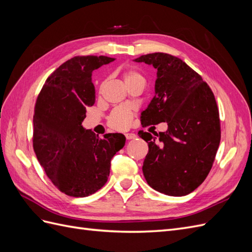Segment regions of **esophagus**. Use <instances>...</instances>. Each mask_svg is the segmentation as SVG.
Wrapping results in <instances>:
<instances>
[{
	"instance_id": "obj_1",
	"label": "esophagus",
	"mask_w": 252,
	"mask_h": 252,
	"mask_svg": "<svg viewBox=\"0 0 252 252\" xmlns=\"http://www.w3.org/2000/svg\"><path fill=\"white\" fill-rule=\"evenodd\" d=\"M125 136H126L127 140H133V139L136 138V134L135 133H126Z\"/></svg>"
}]
</instances>
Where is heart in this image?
<instances>
[{
  "label": "heart",
  "instance_id": "heart-1",
  "mask_svg": "<svg viewBox=\"0 0 252 252\" xmlns=\"http://www.w3.org/2000/svg\"><path fill=\"white\" fill-rule=\"evenodd\" d=\"M123 80L125 85H129V84L134 82H143L145 83V79L143 75L138 71L133 69V68H126L123 71ZM129 120H130V116L127 112L123 113V120H122V128H126L129 124Z\"/></svg>",
  "mask_w": 252,
  "mask_h": 252
}]
</instances>
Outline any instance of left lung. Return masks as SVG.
I'll list each match as a JSON object with an SVG mask.
<instances>
[{
    "mask_svg": "<svg viewBox=\"0 0 252 252\" xmlns=\"http://www.w3.org/2000/svg\"><path fill=\"white\" fill-rule=\"evenodd\" d=\"M134 62L152 65L157 72L155 91L143 126L165 122L166 132L139 131L148 143L143 173L158 192L182 196L192 192L207 177L220 141V116L215 94L201 75L168 53L141 56Z\"/></svg>",
    "mask_w": 252,
    "mask_h": 252,
    "instance_id": "obj_1",
    "label": "left lung"
}]
</instances>
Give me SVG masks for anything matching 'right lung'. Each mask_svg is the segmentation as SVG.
Returning <instances> with one entry per match:
<instances>
[{"label":"right lung","instance_id":"1","mask_svg":"<svg viewBox=\"0 0 252 252\" xmlns=\"http://www.w3.org/2000/svg\"><path fill=\"white\" fill-rule=\"evenodd\" d=\"M104 56H78L53 71L37 95L33 114V150L47 177L63 193L84 197L108 180L113 156L124 147L122 133L98 138L83 128L86 108L94 104L91 75L113 62Z\"/></svg>","mask_w":252,"mask_h":252}]
</instances>
